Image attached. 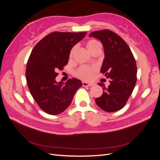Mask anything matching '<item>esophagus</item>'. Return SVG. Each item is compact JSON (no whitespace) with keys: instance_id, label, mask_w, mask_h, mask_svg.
<instances>
[{"instance_id":"34e87169","label":"esophagus","mask_w":160,"mask_h":160,"mask_svg":"<svg viewBox=\"0 0 160 160\" xmlns=\"http://www.w3.org/2000/svg\"><path fill=\"white\" fill-rule=\"evenodd\" d=\"M93 85H94V83H91V82H90V83H88V82H85V81L83 82V87H91V86Z\"/></svg>"}]
</instances>
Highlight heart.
Wrapping results in <instances>:
<instances>
[{
    "label": "heart",
    "mask_w": 160,
    "mask_h": 160,
    "mask_svg": "<svg viewBox=\"0 0 160 160\" xmlns=\"http://www.w3.org/2000/svg\"><path fill=\"white\" fill-rule=\"evenodd\" d=\"M86 47L88 48V51L91 53L97 50H101V44L99 41L95 39H90L88 42H86ZM75 50V47H73L70 51L69 56L70 57H72L74 54V52ZM95 71V67H90V66H82L80 68L77 70L76 75L78 76L80 78L83 79H90L94 71Z\"/></svg>",
    "instance_id": "obj_1"
}]
</instances>
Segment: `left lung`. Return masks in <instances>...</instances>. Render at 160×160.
Segmentation results:
<instances>
[{
	"label": "left lung",
	"mask_w": 160,
	"mask_h": 160,
	"mask_svg": "<svg viewBox=\"0 0 160 160\" xmlns=\"http://www.w3.org/2000/svg\"><path fill=\"white\" fill-rule=\"evenodd\" d=\"M89 37L99 39L103 45L105 58L101 72L110 79L103 93L95 99L100 108L107 112L122 109L132 95L137 81V65L130 48L118 35L108 29L91 32Z\"/></svg>",
	"instance_id": "left-lung-1"
}]
</instances>
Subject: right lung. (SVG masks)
<instances>
[{
  "label": "right lung",
  "instance_id": "add662e5",
  "mask_svg": "<svg viewBox=\"0 0 160 160\" xmlns=\"http://www.w3.org/2000/svg\"><path fill=\"white\" fill-rule=\"evenodd\" d=\"M85 32H52L34 47L28 58L26 78L33 99L45 113L58 115L69 107L77 90L83 85L75 78L65 83L55 80L57 70L68 63L70 51Z\"/></svg>",
  "mask_w": 160,
  "mask_h": 160
}]
</instances>
